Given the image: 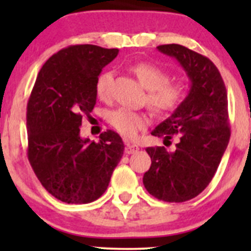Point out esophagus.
I'll return each instance as SVG.
<instances>
[{"instance_id": "34e87169", "label": "esophagus", "mask_w": 251, "mask_h": 251, "mask_svg": "<svg viewBox=\"0 0 251 251\" xmlns=\"http://www.w3.org/2000/svg\"><path fill=\"white\" fill-rule=\"evenodd\" d=\"M138 151H140V147L138 146H136V144H133V143H128V142L126 143V146H125V153L126 154H133Z\"/></svg>"}]
</instances>
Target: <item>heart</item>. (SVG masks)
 Here are the masks:
<instances>
[{"mask_svg": "<svg viewBox=\"0 0 251 251\" xmlns=\"http://www.w3.org/2000/svg\"><path fill=\"white\" fill-rule=\"evenodd\" d=\"M131 72L137 76L142 85L148 88L149 107L155 113L165 115L173 113L183 103L188 93V85L183 80H169V73L163 68L149 62H138L131 65ZM114 73L105 70L96 80V95L100 100H107L111 95ZM108 121L118 132L125 137L133 138L146 126L147 116L130 108L120 107L111 110Z\"/></svg>", "mask_w": 251, "mask_h": 251, "instance_id": "obj_1", "label": "heart"}]
</instances>
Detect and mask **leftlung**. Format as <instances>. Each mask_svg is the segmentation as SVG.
I'll return each instance as SVG.
<instances>
[{
  "mask_svg": "<svg viewBox=\"0 0 251 251\" xmlns=\"http://www.w3.org/2000/svg\"><path fill=\"white\" fill-rule=\"evenodd\" d=\"M158 50L176 58L191 80V90L181 105L159 124L151 135L170 142L176 151L148 147L151 159L143 184L159 201L182 203L206 188L229 142L227 91L216 65L207 57L181 45H161ZM171 143V142H170Z\"/></svg>",
  "mask_w": 251,
  "mask_h": 251,
  "instance_id": "1",
  "label": "left lung"
}]
</instances>
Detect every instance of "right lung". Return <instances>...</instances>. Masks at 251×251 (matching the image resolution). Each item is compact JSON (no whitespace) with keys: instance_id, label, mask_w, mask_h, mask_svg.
Here are the masks:
<instances>
[{"instance_id":"right-lung-1","label":"right lung","mask_w":251,"mask_h":251,"mask_svg":"<svg viewBox=\"0 0 251 251\" xmlns=\"http://www.w3.org/2000/svg\"><path fill=\"white\" fill-rule=\"evenodd\" d=\"M118 53L95 45L63 48L45 63L32 87L27 159L45 189L67 204L97 201L124 154L123 140L111 130L98 143L80 137L82 116L96 105V80Z\"/></svg>"}]
</instances>
